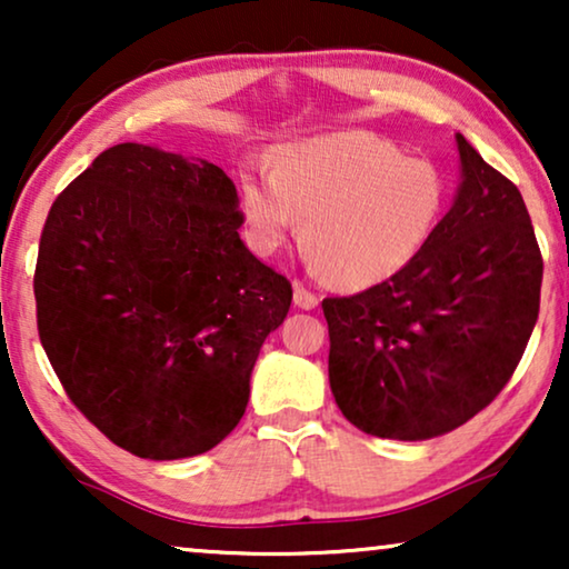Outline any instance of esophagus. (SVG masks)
<instances>
[{
	"mask_svg": "<svg viewBox=\"0 0 569 569\" xmlns=\"http://www.w3.org/2000/svg\"><path fill=\"white\" fill-rule=\"evenodd\" d=\"M295 306L302 310H313L318 306V295L310 292L302 282H295Z\"/></svg>",
	"mask_w": 569,
	"mask_h": 569,
	"instance_id": "obj_1",
	"label": "esophagus"
}]
</instances>
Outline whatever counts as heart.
Here are the masks:
<instances>
[{
	"instance_id": "obj_1",
	"label": "heart",
	"mask_w": 569,
	"mask_h": 569,
	"mask_svg": "<svg viewBox=\"0 0 569 569\" xmlns=\"http://www.w3.org/2000/svg\"><path fill=\"white\" fill-rule=\"evenodd\" d=\"M446 189L438 168L403 158L391 139L337 131L277 152L274 178L243 176V212L261 251L298 236L331 284H378L411 261L438 222Z\"/></svg>"
}]
</instances>
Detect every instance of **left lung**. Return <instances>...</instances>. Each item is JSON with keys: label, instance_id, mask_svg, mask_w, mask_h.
Instances as JSON below:
<instances>
[{"label": "left lung", "instance_id": "obj_1", "mask_svg": "<svg viewBox=\"0 0 569 569\" xmlns=\"http://www.w3.org/2000/svg\"><path fill=\"white\" fill-rule=\"evenodd\" d=\"M461 189L391 279L326 298L329 383L357 430L446 435L508 386L539 318L543 259L518 186L456 134Z\"/></svg>", "mask_w": 569, "mask_h": 569}]
</instances>
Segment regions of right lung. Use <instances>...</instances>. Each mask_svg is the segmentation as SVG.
I'll list each match as a JSON object with an SVG mask.
<instances>
[{
    "label": "right lung",
    "instance_id": "add662e5",
    "mask_svg": "<svg viewBox=\"0 0 569 569\" xmlns=\"http://www.w3.org/2000/svg\"><path fill=\"white\" fill-rule=\"evenodd\" d=\"M236 183L199 158L123 142L59 193L38 246V337L69 401L116 446L173 461L243 417L292 302L240 240Z\"/></svg>",
    "mask_w": 569,
    "mask_h": 569
}]
</instances>
